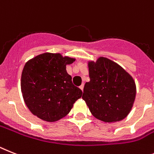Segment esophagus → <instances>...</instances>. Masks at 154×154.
Masks as SVG:
<instances>
[{"mask_svg":"<svg viewBox=\"0 0 154 154\" xmlns=\"http://www.w3.org/2000/svg\"><path fill=\"white\" fill-rule=\"evenodd\" d=\"M80 88L81 89V91H83V90H84V84H83V85H81V86H80Z\"/></svg>","mask_w":154,"mask_h":154,"instance_id":"esophagus-1","label":"esophagus"}]
</instances>
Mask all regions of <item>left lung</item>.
<instances>
[{"instance_id":"obj_1","label":"left lung","mask_w":154,"mask_h":154,"mask_svg":"<svg viewBox=\"0 0 154 154\" xmlns=\"http://www.w3.org/2000/svg\"><path fill=\"white\" fill-rule=\"evenodd\" d=\"M90 81L85 85L82 99L91 114L104 122H117L130 113L136 87L129 73L107 58L89 62Z\"/></svg>"}]
</instances>
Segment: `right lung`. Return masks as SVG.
Here are the masks:
<instances>
[{
	"instance_id": "obj_1",
	"label": "right lung",
	"mask_w": 154,
	"mask_h": 154,
	"mask_svg": "<svg viewBox=\"0 0 154 154\" xmlns=\"http://www.w3.org/2000/svg\"><path fill=\"white\" fill-rule=\"evenodd\" d=\"M74 61L59 53H44L26 63L21 90L26 105L33 115L54 122L69 113L73 103L82 95L66 69V65Z\"/></svg>"
}]
</instances>
